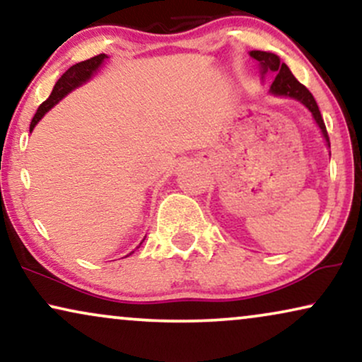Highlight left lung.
<instances>
[{"instance_id":"obj_1","label":"left lung","mask_w":362,"mask_h":362,"mask_svg":"<svg viewBox=\"0 0 362 362\" xmlns=\"http://www.w3.org/2000/svg\"><path fill=\"white\" fill-rule=\"evenodd\" d=\"M250 56H252L255 61L259 62L263 74L267 71H272V72H274V74H276V77H274V81L272 84V88H269L272 94L288 95V98L300 100L301 104H305L306 107L311 110L313 117H315L317 125H320L322 136H325L327 146H329V136H327L325 120H322V117H321L320 107H317L315 98H313V94L310 93V90H308L305 86H303L300 81H298L296 77L291 74L290 67H288L285 62L279 61V57L276 54H273V52L252 51V52H250Z\"/></svg>"}]
</instances>
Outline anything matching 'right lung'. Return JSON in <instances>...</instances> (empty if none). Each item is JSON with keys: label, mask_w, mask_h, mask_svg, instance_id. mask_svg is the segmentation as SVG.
I'll use <instances>...</instances> for the list:
<instances>
[{"label": "right lung", "mask_w": 362, "mask_h": 362, "mask_svg": "<svg viewBox=\"0 0 362 362\" xmlns=\"http://www.w3.org/2000/svg\"><path fill=\"white\" fill-rule=\"evenodd\" d=\"M105 57H107L105 54H98V56L90 57V59H86L83 62H77V64L71 66L69 69H67L64 74L59 77V81L56 83L54 89H52L49 98H47L45 103L40 105V107H37L35 117H33V120H31L30 132L33 131V129H35V125L40 122L42 115H45L47 110L52 107V105L59 103V100L64 98L67 93H71L72 89L77 88V86L86 83V81H88L89 77L99 69V66L103 64V61L105 59Z\"/></svg>", "instance_id": "add662e5"}]
</instances>
